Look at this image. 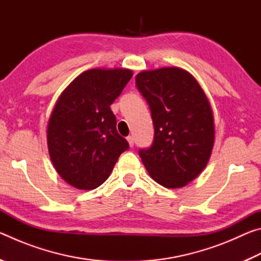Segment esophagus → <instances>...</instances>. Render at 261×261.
<instances>
[{"instance_id":"esophagus-1","label":"esophagus","mask_w":261,"mask_h":261,"mask_svg":"<svg viewBox=\"0 0 261 261\" xmlns=\"http://www.w3.org/2000/svg\"><path fill=\"white\" fill-rule=\"evenodd\" d=\"M126 140H127V143H129V146H130V147H134V144H135L134 137L129 136V137H127V138H126Z\"/></svg>"}]
</instances>
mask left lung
Segmentation results:
<instances>
[{"label": "left lung", "mask_w": 261, "mask_h": 261, "mask_svg": "<svg viewBox=\"0 0 261 261\" xmlns=\"http://www.w3.org/2000/svg\"><path fill=\"white\" fill-rule=\"evenodd\" d=\"M136 83L154 124L153 144L140 149L141 161L162 187L183 188L205 169L214 146L210 100L193 74L182 68L144 70Z\"/></svg>", "instance_id": "8db88e82"}]
</instances>
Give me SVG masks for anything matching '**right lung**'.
<instances>
[{
  "label": "right lung",
  "instance_id": "1",
  "mask_svg": "<svg viewBox=\"0 0 261 261\" xmlns=\"http://www.w3.org/2000/svg\"><path fill=\"white\" fill-rule=\"evenodd\" d=\"M132 74L125 68L86 70L57 99L47 125L48 153L57 174L71 187H100L129 147L116 130L110 105Z\"/></svg>",
  "mask_w": 261,
  "mask_h": 261
}]
</instances>
